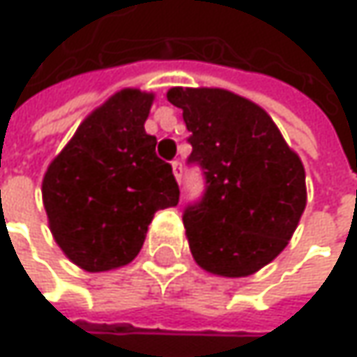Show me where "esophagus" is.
I'll use <instances>...</instances> for the list:
<instances>
[{
	"label": "esophagus",
	"mask_w": 357,
	"mask_h": 357,
	"mask_svg": "<svg viewBox=\"0 0 357 357\" xmlns=\"http://www.w3.org/2000/svg\"><path fill=\"white\" fill-rule=\"evenodd\" d=\"M172 172H174V176H176V181L181 183L183 181V162L176 158V160H172Z\"/></svg>",
	"instance_id": "1"
}]
</instances>
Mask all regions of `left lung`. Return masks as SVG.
Segmentation results:
<instances>
[{
  "label": "left lung",
  "mask_w": 357,
  "mask_h": 357,
  "mask_svg": "<svg viewBox=\"0 0 357 357\" xmlns=\"http://www.w3.org/2000/svg\"><path fill=\"white\" fill-rule=\"evenodd\" d=\"M183 108L188 165L205 192L183 213L195 261L215 275L247 277L285 249L305 208V170L269 114L219 88H170Z\"/></svg>",
  "instance_id": "obj_1"
}]
</instances>
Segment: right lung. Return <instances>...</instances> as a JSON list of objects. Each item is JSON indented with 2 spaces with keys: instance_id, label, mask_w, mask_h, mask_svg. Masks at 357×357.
<instances>
[{
  "instance_id": "obj_1",
  "label": "right lung",
  "mask_w": 357,
  "mask_h": 357,
  "mask_svg": "<svg viewBox=\"0 0 357 357\" xmlns=\"http://www.w3.org/2000/svg\"><path fill=\"white\" fill-rule=\"evenodd\" d=\"M152 94L122 90L76 130L42 185L56 243L78 267L98 273L130 263L156 211L178 203L172 167L146 134Z\"/></svg>"
}]
</instances>
